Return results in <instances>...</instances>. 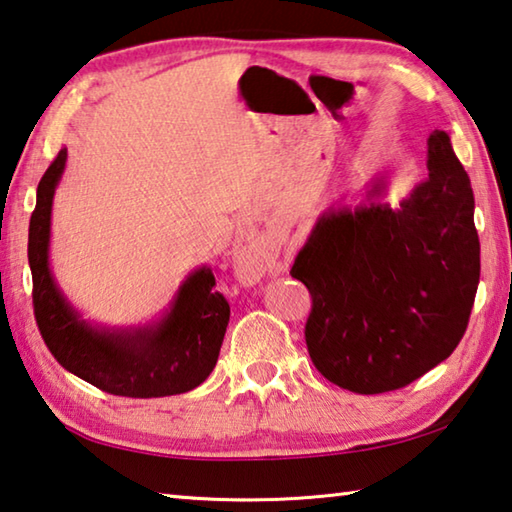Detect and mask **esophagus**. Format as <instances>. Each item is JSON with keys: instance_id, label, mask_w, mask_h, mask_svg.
Here are the masks:
<instances>
[{"instance_id": "esophagus-1", "label": "esophagus", "mask_w": 512, "mask_h": 512, "mask_svg": "<svg viewBox=\"0 0 512 512\" xmlns=\"http://www.w3.org/2000/svg\"><path fill=\"white\" fill-rule=\"evenodd\" d=\"M239 277L244 282H255L259 280L266 273V264L264 262H257V259H250V257H244L239 259V262L235 264Z\"/></svg>"}]
</instances>
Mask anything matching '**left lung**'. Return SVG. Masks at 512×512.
Returning <instances> with one entry per match:
<instances>
[{"label":"left lung","instance_id":"1","mask_svg":"<svg viewBox=\"0 0 512 512\" xmlns=\"http://www.w3.org/2000/svg\"><path fill=\"white\" fill-rule=\"evenodd\" d=\"M429 180L400 210L332 212L291 277L309 289V357L359 395L397 391L461 343L481 275L470 176L445 131L429 137Z\"/></svg>","mask_w":512,"mask_h":512}]
</instances>
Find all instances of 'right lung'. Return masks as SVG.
<instances>
[{
  "instance_id": "obj_1",
  "label": "right lung",
  "mask_w": 512,
  "mask_h": 512,
  "mask_svg": "<svg viewBox=\"0 0 512 512\" xmlns=\"http://www.w3.org/2000/svg\"><path fill=\"white\" fill-rule=\"evenodd\" d=\"M60 149L38 185L29 221L33 314L49 352L65 370L99 391L119 397H167L187 393L210 377L230 320V305L216 291L210 268L187 277L173 309L160 325L133 334L97 332L79 320L49 273V216L54 189L65 169Z\"/></svg>"
}]
</instances>
